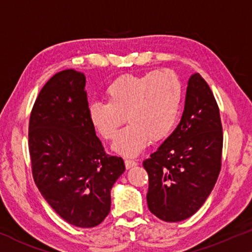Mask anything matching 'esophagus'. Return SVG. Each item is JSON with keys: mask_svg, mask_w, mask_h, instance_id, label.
Here are the masks:
<instances>
[{"mask_svg": "<svg viewBox=\"0 0 252 252\" xmlns=\"http://www.w3.org/2000/svg\"><path fill=\"white\" fill-rule=\"evenodd\" d=\"M125 163H126V169H130V168H132V166L137 165V162L133 161V160H126Z\"/></svg>", "mask_w": 252, "mask_h": 252, "instance_id": "esophagus-1", "label": "esophagus"}]
</instances>
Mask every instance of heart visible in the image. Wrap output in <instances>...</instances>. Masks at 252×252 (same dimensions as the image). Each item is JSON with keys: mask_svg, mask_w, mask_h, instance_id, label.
Instances as JSON below:
<instances>
[{"mask_svg": "<svg viewBox=\"0 0 252 252\" xmlns=\"http://www.w3.org/2000/svg\"><path fill=\"white\" fill-rule=\"evenodd\" d=\"M107 101L92 102L88 116L95 132L113 140L120 126L129 121L114 144L126 157L139 154L150 141L165 139L178 121L183 86L170 69L150 70L140 75L125 74L106 87Z\"/></svg>", "mask_w": 252, "mask_h": 252, "instance_id": "1", "label": "heart"}]
</instances>
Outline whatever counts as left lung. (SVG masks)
<instances>
[{
  "mask_svg": "<svg viewBox=\"0 0 252 252\" xmlns=\"http://www.w3.org/2000/svg\"><path fill=\"white\" fill-rule=\"evenodd\" d=\"M222 126L214 94L200 74L189 77L175 131L143 162L147 204L164 221L189 218L211 193L221 168Z\"/></svg>",
  "mask_w": 252,
  "mask_h": 252,
  "instance_id": "left-lung-1",
  "label": "left lung"
}]
</instances>
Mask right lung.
<instances>
[{"instance_id":"right-lung-1","label":"right lung","mask_w":252,"mask_h":252,"mask_svg":"<svg viewBox=\"0 0 252 252\" xmlns=\"http://www.w3.org/2000/svg\"><path fill=\"white\" fill-rule=\"evenodd\" d=\"M84 87L86 76L74 69L45 83L31 113L28 148L42 196L68 224L90 228L107 217L111 189L126 166L95 136Z\"/></svg>"}]
</instances>
